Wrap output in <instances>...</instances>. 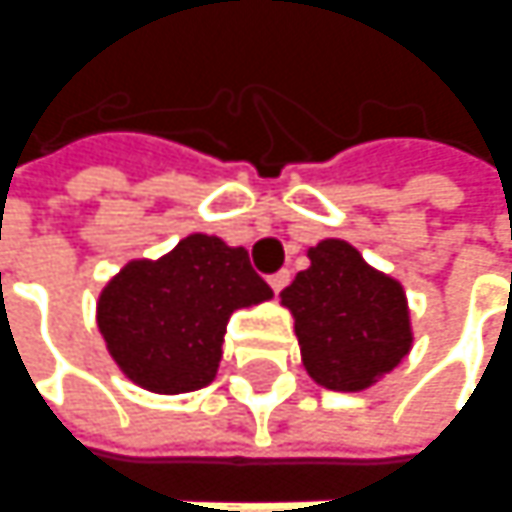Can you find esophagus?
I'll return each mask as SVG.
<instances>
[{
    "label": "esophagus",
    "instance_id": "esophagus-1",
    "mask_svg": "<svg viewBox=\"0 0 512 512\" xmlns=\"http://www.w3.org/2000/svg\"><path fill=\"white\" fill-rule=\"evenodd\" d=\"M267 281H270L273 292H281L287 284H290V270H278V273H273Z\"/></svg>",
    "mask_w": 512,
    "mask_h": 512
}]
</instances>
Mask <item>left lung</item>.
Listing matches in <instances>:
<instances>
[{"instance_id":"8db88e82","label":"left lung","mask_w":512,"mask_h":512,"mask_svg":"<svg viewBox=\"0 0 512 512\" xmlns=\"http://www.w3.org/2000/svg\"><path fill=\"white\" fill-rule=\"evenodd\" d=\"M309 262L281 292L295 317L303 368L329 390L359 393L410 354L404 287L343 239L317 242Z\"/></svg>"}]
</instances>
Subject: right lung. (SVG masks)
I'll return each instance as SVG.
<instances>
[{
	"mask_svg": "<svg viewBox=\"0 0 512 512\" xmlns=\"http://www.w3.org/2000/svg\"><path fill=\"white\" fill-rule=\"evenodd\" d=\"M270 298L248 250L189 234L161 259L125 264L100 292L97 326L130 382L175 396L214 382L231 315Z\"/></svg>",
	"mask_w": 512,
	"mask_h": 512,
	"instance_id": "right-lung-1",
	"label": "right lung"
}]
</instances>
